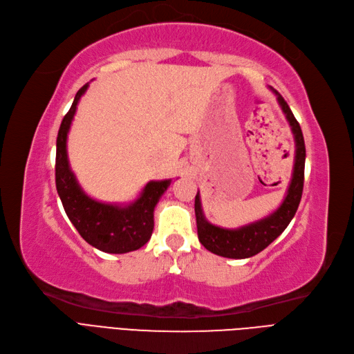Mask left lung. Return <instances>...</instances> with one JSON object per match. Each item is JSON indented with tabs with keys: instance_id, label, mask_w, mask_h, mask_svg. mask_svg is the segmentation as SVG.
Wrapping results in <instances>:
<instances>
[{
	"instance_id": "1",
	"label": "left lung",
	"mask_w": 354,
	"mask_h": 354,
	"mask_svg": "<svg viewBox=\"0 0 354 354\" xmlns=\"http://www.w3.org/2000/svg\"><path fill=\"white\" fill-rule=\"evenodd\" d=\"M271 91L277 95V101L283 109L296 142L293 176H291L290 186L283 203L272 214L259 219V221L231 230L221 228L206 221L202 211L199 192L196 198H194V214H196L199 241L209 252L218 256H224V258L246 259L250 258V256L258 254L265 248L270 246L287 228L291 219H293L301 199L304 181V160H306V148H304L303 133L296 117L291 113V109L283 96L272 88Z\"/></svg>"
}]
</instances>
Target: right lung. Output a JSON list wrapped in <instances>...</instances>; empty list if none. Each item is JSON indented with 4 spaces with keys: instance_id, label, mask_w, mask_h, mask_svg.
I'll return each mask as SVG.
<instances>
[{
    "instance_id": "right-lung-1",
    "label": "right lung",
    "mask_w": 354,
    "mask_h": 354,
    "mask_svg": "<svg viewBox=\"0 0 354 354\" xmlns=\"http://www.w3.org/2000/svg\"><path fill=\"white\" fill-rule=\"evenodd\" d=\"M89 83L79 89L57 136L55 186L64 211L79 234L91 246L106 253L138 250L149 241L153 231V209L171 180L149 181L140 196L130 205L102 203L89 198L73 174L67 158V135L82 95Z\"/></svg>"
}]
</instances>
